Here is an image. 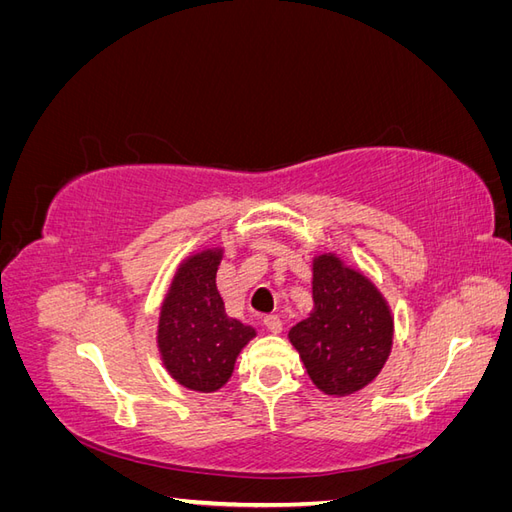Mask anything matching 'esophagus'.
I'll return each instance as SVG.
<instances>
[{
	"label": "esophagus",
	"instance_id": "34e87169",
	"mask_svg": "<svg viewBox=\"0 0 512 512\" xmlns=\"http://www.w3.org/2000/svg\"><path fill=\"white\" fill-rule=\"evenodd\" d=\"M265 329L269 331V333H273V335H280L282 333V329H284V322L277 318V316H267L265 318Z\"/></svg>",
	"mask_w": 512,
	"mask_h": 512
}]
</instances>
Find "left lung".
I'll use <instances>...</instances> for the list:
<instances>
[{
	"instance_id": "obj_1",
	"label": "left lung",
	"mask_w": 512,
	"mask_h": 512,
	"mask_svg": "<svg viewBox=\"0 0 512 512\" xmlns=\"http://www.w3.org/2000/svg\"><path fill=\"white\" fill-rule=\"evenodd\" d=\"M312 312L288 333L324 395L348 397L374 382L393 350L395 318L380 288L335 252L312 258Z\"/></svg>"
}]
</instances>
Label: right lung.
Instances as JSON below:
<instances>
[{"mask_svg": "<svg viewBox=\"0 0 512 512\" xmlns=\"http://www.w3.org/2000/svg\"><path fill=\"white\" fill-rule=\"evenodd\" d=\"M224 258L220 245L185 256L160 305L156 342L168 376L190 391L215 393L230 380L237 356L256 329L224 309L215 275Z\"/></svg>", "mask_w": 512, "mask_h": 512, "instance_id": "add662e5", "label": "right lung"}]
</instances>
